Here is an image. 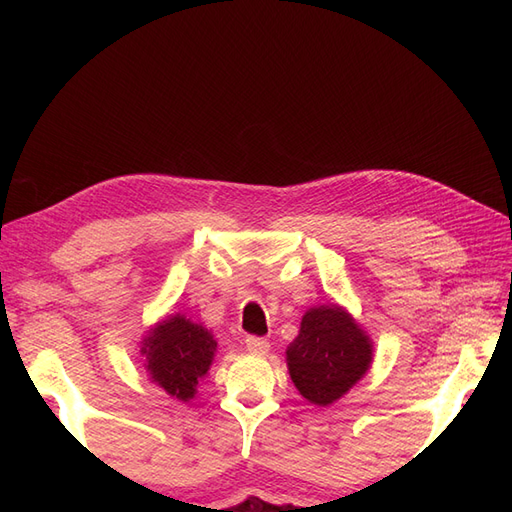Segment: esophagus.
<instances>
[{
  "mask_svg": "<svg viewBox=\"0 0 512 512\" xmlns=\"http://www.w3.org/2000/svg\"><path fill=\"white\" fill-rule=\"evenodd\" d=\"M245 346L250 352L254 354H267L269 352V342L265 337H256V335H250L245 339Z\"/></svg>",
  "mask_w": 512,
  "mask_h": 512,
  "instance_id": "34e87169",
  "label": "esophagus"
}]
</instances>
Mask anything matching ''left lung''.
<instances>
[{"label": "left lung", "instance_id": "8db88e82", "mask_svg": "<svg viewBox=\"0 0 512 512\" xmlns=\"http://www.w3.org/2000/svg\"><path fill=\"white\" fill-rule=\"evenodd\" d=\"M374 359L369 335L339 305L307 309L286 350L290 378L314 406L327 408L359 382Z\"/></svg>", "mask_w": 512, "mask_h": 512}]
</instances>
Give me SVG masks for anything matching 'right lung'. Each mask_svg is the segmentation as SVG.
<instances>
[{"label":"right lung","mask_w":512,"mask_h":512,"mask_svg":"<svg viewBox=\"0 0 512 512\" xmlns=\"http://www.w3.org/2000/svg\"><path fill=\"white\" fill-rule=\"evenodd\" d=\"M218 348L213 335L181 314L158 322L143 339L141 354L151 382L181 401L196 395L198 382L207 376Z\"/></svg>","instance_id":"obj_1"}]
</instances>
